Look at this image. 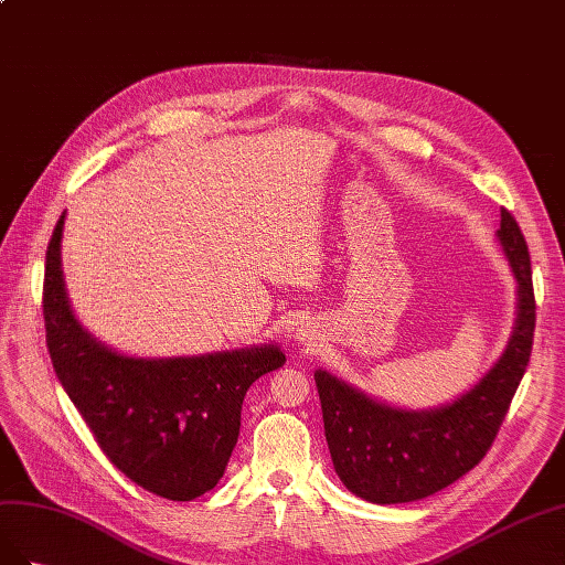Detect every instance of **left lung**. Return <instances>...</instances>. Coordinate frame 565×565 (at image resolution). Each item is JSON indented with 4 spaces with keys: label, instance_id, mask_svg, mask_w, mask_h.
Here are the masks:
<instances>
[{
    "label": "left lung",
    "instance_id": "1",
    "mask_svg": "<svg viewBox=\"0 0 565 565\" xmlns=\"http://www.w3.org/2000/svg\"><path fill=\"white\" fill-rule=\"evenodd\" d=\"M497 236L519 281V319L502 358L469 393L440 409L402 412L327 372L315 374L333 469L366 502L405 504L452 486L502 428L530 362L537 308L525 236L507 207Z\"/></svg>",
    "mask_w": 565,
    "mask_h": 565
}]
</instances>
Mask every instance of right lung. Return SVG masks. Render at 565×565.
I'll list each match as a JSON object with an SVG mask.
<instances>
[{
	"label": "right lung",
	"mask_w": 565,
	"mask_h": 565,
	"mask_svg": "<svg viewBox=\"0 0 565 565\" xmlns=\"http://www.w3.org/2000/svg\"><path fill=\"white\" fill-rule=\"evenodd\" d=\"M63 213L46 246L42 312L54 372L108 461L139 488L191 502L217 486L246 391L284 366L277 345L182 360H132L77 324L63 288Z\"/></svg>",
	"instance_id": "1"
}]
</instances>
